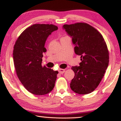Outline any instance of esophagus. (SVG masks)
I'll use <instances>...</instances> for the list:
<instances>
[{
	"label": "esophagus",
	"instance_id": "1",
	"mask_svg": "<svg viewBox=\"0 0 121 121\" xmlns=\"http://www.w3.org/2000/svg\"><path fill=\"white\" fill-rule=\"evenodd\" d=\"M58 71H59V73H60V74H63V73H64L65 72V70H64V69H59Z\"/></svg>",
	"mask_w": 121,
	"mask_h": 121
}]
</instances>
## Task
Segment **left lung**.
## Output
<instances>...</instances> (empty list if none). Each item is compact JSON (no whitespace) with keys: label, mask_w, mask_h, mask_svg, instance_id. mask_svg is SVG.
<instances>
[{"label":"left lung","mask_w":121,"mask_h":121,"mask_svg":"<svg viewBox=\"0 0 121 121\" xmlns=\"http://www.w3.org/2000/svg\"><path fill=\"white\" fill-rule=\"evenodd\" d=\"M63 28L72 37L74 52L80 56V66H72L74 78L70 87L79 94L92 92L101 81L108 68L109 52L102 35L86 23L64 25Z\"/></svg>","instance_id":"obj_1"}]
</instances>
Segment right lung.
<instances>
[{
    "instance_id": "add662e5",
    "label": "right lung",
    "mask_w": 121,
    "mask_h": 121,
    "mask_svg": "<svg viewBox=\"0 0 121 121\" xmlns=\"http://www.w3.org/2000/svg\"><path fill=\"white\" fill-rule=\"evenodd\" d=\"M58 29L53 25L34 24L22 33L14 46L13 61L16 72L26 89L33 94L42 95L54 88L58 72L42 66L45 41Z\"/></svg>"
}]
</instances>
